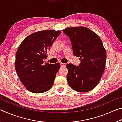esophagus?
I'll list each match as a JSON object with an SVG mask.
<instances>
[{
	"mask_svg": "<svg viewBox=\"0 0 122 122\" xmlns=\"http://www.w3.org/2000/svg\"><path fill=\"white\" fill-rule=\"evenodd\" d=\"M60 65H61V67H66V64L65 63H63V62H61Z\"/></svg>",
	"mask_w": 122,
	"mask_h": 122,
	"instance_id": "esophagus-1",
	"label": "esophagus"
}]
</instances>
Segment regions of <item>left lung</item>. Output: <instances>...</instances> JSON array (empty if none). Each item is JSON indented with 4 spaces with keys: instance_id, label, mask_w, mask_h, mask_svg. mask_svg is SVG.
<instances>
[{
    "instance_id": "1",
    "label": "left lung",
    "mask_w": 122,
    "mask_h": 122,
    "mask_svg": "<svg viewBox=\"0 0 122 122\" xmlns=\"http://www.w3.org/2000/svg\"><path fill=\"white\" fill-rule=\"evenodd\" d=\"M62 31L71 41L74 55L81 61L79 66H66L68 83L76 92H89L98 84L105 70L107 53L102 41L85 27H67Z\"/></svg>"
}]
</instances>
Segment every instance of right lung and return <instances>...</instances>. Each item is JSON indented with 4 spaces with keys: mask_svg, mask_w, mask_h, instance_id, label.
I'll return each mask as SVG.
<instances>
[{
    "mask_svg": "<svg viewBox=\"0 0 122 122\" xmlns=\"http://www.w3.org/2000/svg\"><path fill=\"white\" fill-rule=\"evenodd\" d=\"M61 33L60 30H41L29 35L16 53L15 69L22 84L30 92L42 93L52 87L60 63L44 64L47 51Z\"/></svg>",
    "mask_w": 122,
    "mask_h": 122,
    "instance_id": "right-lung-1",
    "label": "right lung"
}]
</instances>
